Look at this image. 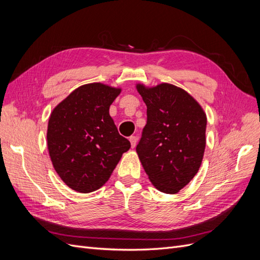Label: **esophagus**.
<instances>
[{
  "label": "esophagus",
  "mask_w": 260,
  "mask_h": 260,
  "mask_svg": "<svg viewBox=\"0 0 260 260\" xmlns=\"http://www.w3.org/2000/svg\"><path fill=\"white\" fill-rule=\"evenodd\" d=\"M129 140H130V142H131V146H132V147H136L137 141H138L137 137H136V136H131V137L129 138Z\"/></svg>",
  "instance_id": "1"
}]
</instances>
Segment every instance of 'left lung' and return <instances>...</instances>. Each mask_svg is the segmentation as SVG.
Here are the masks:
<instances>
[{
	"label": "left lung",
	"mask_w": 260,
	"mask_h": 260,
	"mask_svg": "<svg viewBox=\"0 0 260 260\" xmlns=\"http://www.w3.org/2000/svg\"><path fill=\"white\" fill-rule=\"evenodd\" d=\"M146 104V124L137 153L151 182L160 192L178 193L198 174L205 151L206 115L190 94L162 83L138 84Z\"/></svg>",
	"instance_id": "8db88e82"
}]
</instances>
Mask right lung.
<instances>
[{
  "instance_id": "right-lung-1",
  "label": "right lung",
  "mask_w": 260,
  "mask_h": 260,
  "mask_svg": "<svg viewBox=\"0 0 260 260\" xmlns=\"http://www.w3.org/2000/svg\"><path fill=\"white\" fill-rule=\"evenodd\" d=\"M119 93L102 83L84 84L51 114L46 135L51 160L60 179L77 192L104 185L131 146L109 116Z\"/></svg>"
}]
</instances>
